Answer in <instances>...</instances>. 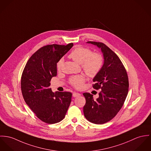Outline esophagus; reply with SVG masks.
Returning a JSON list of instances; mask_svg holds the SVG:
<instances>
[{
	"label": "esophagus",
	"mask_w": 151,
	"mask_h": 151,
	"mask_svg": "<svg viewBox=\"0 0 151 151\" xmlns=\"http://www.w3.org/2000/svg\"><path fill=\"white\" fill-rule=\"evenodd\" d=\"M72 95H73V97H78V96H81V94H80L79 93H78V92H74Z\"/></svg>",
	"instance_id": "34e87169"
}]
</instances>
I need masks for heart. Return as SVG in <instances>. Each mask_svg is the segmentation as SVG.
Segmentation results:
<instances>
[{
	"instance_id": "heart-1",
	"label": "heart",
	"mask_w": 151,
	"mask_h": 151,
	"mask_svg": "<svg viewBox=\"0 0 151 151\" xmlns=\"http://www.w3.org/2000/svg\"><path fill=\"white\" fill-rule=\"evenodd\" d=\"M68 57L76 63L81 64L84 71L91 78L95 77L100 73L104 64L103 57L100 54L92 52L89 48L80 46L72 51ZM63 63V59L58 61L57 64L58 70L61 69ZM86 80L85 75H78L72 77L69 80V83L75 88H80L83 86Z\"/></svg>"
}]
</instances>
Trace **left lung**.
<instances>
[{
	"instance_id": "8db88e82",
	"label": "left lung",
	"mask_w": 151,
	"mask_h": 151,
	"mask_svg": "<svg viewBox=\"0 0 151 151\" xmlns=\"http://www.w3.org/2000/svg\"><path fill=\"white\" fill-rule=\"evenodd\" d=\"M87 43L101 49L104 62L100 73L93 79V88L101 90L99 98L94 100L90 93L83 94L86 99L84 115L89 122L101 124L112 119L122 108L129 91V79L123 64L113 51L101 42Z\"/></svg>"
}]
</instances>
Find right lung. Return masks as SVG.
I'll return each mask as SVG.
<instances>
[{
	"mask_svg": "<svg viewBox=\"0 0 151 151\" xmlns=\"http://www.w3.org/2000/svg\"><path fill=\"white\" fill-rule=\"evenodd\" d=\"M73 46L71 43L41 47L29 58L22 72L23 98L36 116L48 124L61 121L71 102V93H53L49 87L51 78L57 76V63Z\"/></svg>",
	"mask_w": 151,
	"mask_h": 151,
	"instance_id": "1",
	"label": "right lung"
}]
</instances>
